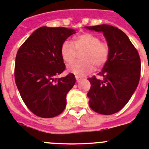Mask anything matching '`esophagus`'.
Wrapping results in <instances>:
<instances>
[{
	"instance_id": "1",
	"label": "esophagus",
	"mask_w": 149,
	"mask_h": 149,
	"mask_svg": "<svg viewBox=\"0 0 149 149\" xmlns=\"http://www.w3.org/2000/svg\"><path fill=\"white\" fill-rule=\"evenodd\" d=\"M76 79H77V82H79V81L81 80V78L80 77H76Z\"/></svg>"
}]
</instances>
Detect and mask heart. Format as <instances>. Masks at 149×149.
<instances>
[{"instance_id":"b5f03b06","label":"heart","mask_w":149,"mask_h":149,"mask_svg":"<svg viewBox=\"0 0 149 149\" xmlns=\"http://www.w3.org/2000/svg\"><path fill=\"white\" fill-rule=\"evenodd\" d=\"M80 61L70 63L67 71L76 77H82L94 70V65L102 67L107 61L110 54L108 44L102 42L99 36L90 32H85L75 36L72 44L64 41L61 46V56L65 63H70L74 60L77 51H80Z\"/></svg>"}]
</instances>
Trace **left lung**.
Masks as SVG:
<instances>
[{
	"label": "left lung",
	"instance_id": "left-lung-1",
	"mask_svg": "<svg viewBox=\"0 0 149 149\" xmlns=\"http://www.w3.org/2000/svg\"><path fill=\"white\" fill-rule=\"evenodd\" d=\"M86 28L103 32L110 47L107 61L98 74L103 79H98L95 76L88 79V104L97 113L113 114L127 104L138 86L140 57L128 36L117 27L103 24Z\"/></svg>",
	"mask_w": 149,
	"mask_h": 149
}]
</instances>
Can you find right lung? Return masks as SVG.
Returning <instances> with one entry per match:
<instances>
[{
    "instance_id": "right-lung-1",
    "label": "right lung",
    "mask_w": 149,
    "mask_h": 149,
    "mask_svg": "<svg viewBox=\"0 0 149 149\" xmlns=\"http://www.w3.org/2000/svg\"><path fill=\"white\" fill-rule=\"evenodd\" d=\"M75 30L42 26L26 40L17 51L15 82L29 109L43 118L56 117L67 104V94L76 82L75 76L55 78L65 70L61 46Z\"/></svg>"
}]
</instances>
